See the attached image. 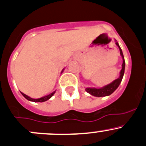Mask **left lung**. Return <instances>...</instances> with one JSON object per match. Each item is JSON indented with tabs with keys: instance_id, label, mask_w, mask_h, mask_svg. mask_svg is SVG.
<instances>
[{
	"instance_id": "1",
	"label": "left lung",
	"mask_w": 146,
	"mask_h": 146,
	"mask_svg": "<svg viewBox=\"0 0 146 146\" xmlns=\"http://www.w3.org/2000/svg\"><path fill=\"white\" fill-rule=\"evenodd\" d=\"M115 44L118 46V47L119 48L120 50V53H121V56L123 58V64H122V69H121V72H120V76L118 78L115 79L114 81H113L112 83H110V84L107 85V86H104L103 88H86V92H88V93H90V95L93 96H96V97H103V96H110L111 94H112L117 88L119 86L120 83H121V80H122L123 77L124 75V71H125V60H124L123 54V52L121 48H120L119 45H118V42L115 43Z\"/></svg>"
}]
</instances>
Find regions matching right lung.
I'll use <instances>...</instances> for the list:
<instances>
[{"instance_id": "add662e5", "label": "right lung", "mask_w": 146, "mask_h": 146, "mask_svg": "<svg viewBox=\"0 0 146 146\" xmlns=\"http://www.w3.org/2000/svg\"><path fill=\"white\" fill-rule=\"evenodd\" d=\"M55 92H53L52 93H50V94L48 95V96H44V97H42V98H38V99H33L32 98H30L29 96H26L25 94H24L23 93H21V94L23 95V96H24V97L25 98L27 99V100H30V101H33V102H44V101H46V100H48V99H50V98L52 97V96H53V94L55 93Z\"/></svg>"}]
</instances>
